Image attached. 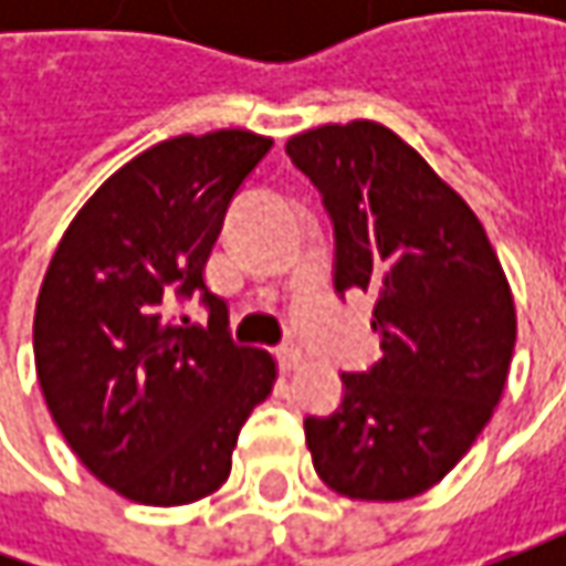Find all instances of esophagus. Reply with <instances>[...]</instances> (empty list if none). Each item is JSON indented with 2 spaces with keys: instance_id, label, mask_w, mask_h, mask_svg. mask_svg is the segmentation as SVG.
<instances>
[{
  "instance_id": "34e87169",
  "label": "esophagus",
  "mask_w": 566,
  "mask_h": 566,
  "mask_svg": "<svg viewBox=\"0 0 566 566\" xmlns=\"http://www.w3.org/2000/svg\"><path fill=\"white\" fill-rule=\"evenodd\" d=\"M276 361H280L283 371H293V368L302 365V349L295 346L293 339H286L283 346H276Z\"/></svg>"
}]
</instances>
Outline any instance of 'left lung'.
<instances>
[{
    "mask_svg": "<svg viewBox=\"0 0 566 566\" xmlns=\"http://www.w3.org/2000/svg\"><path fill=\"white\" fill-rule=\"evenodd\" d=\"M334 223V286L375 295L380 356L346 371L343 402L305 419L327 489L406 501L475 444L504 394L516 343L511 283L472 207L378 122L286 142Z\"/></svg>",
    "mask_w": 566,
    "mask_h": 566,
    "instance_id": "1",
    "label": "left lung"
}]
</instances>
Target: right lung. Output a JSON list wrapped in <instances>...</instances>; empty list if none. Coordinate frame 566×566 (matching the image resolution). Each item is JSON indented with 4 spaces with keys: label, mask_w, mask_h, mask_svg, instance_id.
<instances>
[{
    "label": "right lung",
    "mask_w": 566,
    "mask_h": 566,
    "mask_svg": "<svg viewBox=\"0 0 566 566\" xmlns=\"http://www.w3.org/2000/svg\"><path fill=\"white\" fill-rule=\"evenodd\" d=\"M271 147L242 128L154 144L91 195L46 268L43 400L77 460L128 501L176 507L220 489L276 380L271 353L232 343L227 302L205 283L229 201ZM191 294L205 328L168 317Z\"/></svg>",
    "instance_id": "right-lung-1"
}]
</instances>
